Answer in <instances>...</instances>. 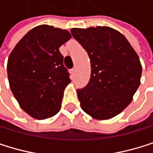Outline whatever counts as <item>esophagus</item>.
I'll use <instances>...</instances> for the list:
<instances>
[{
  "mask_svg": "<svg viewBox=\"0 0 153 153\" xmlns=\"http://www.w3.org/2000/svg\"><path fill=\"white\" fill-rule=\"evenodd\" d=\"M71 72L72 74H74V72H75V67H74V68H72V69L71 70Z\"/></svg>",
  "mask_w": 153,
  "mask_h": 153,
  "instance_id": "obj_1",
  "label": "esophagus"
}]
</instances>
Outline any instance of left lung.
<instances>
[{"instance_id":"8db88e82","label":"left lung","mask_w":153,"mask_h":153,"mask_svg":"<svg viewBox=\"0 0 153 153\" xmlns=\"http://www.w3.org/2000/svg\"><path fill=\"white\" fill-rule=\"evenodd\" d=\"M71 33L91 60L90 82L77 90L82 110L100 120L116 117L140 85L139 56L124 35L109 27L71 28Z\"/></svg>"}]
</instances>
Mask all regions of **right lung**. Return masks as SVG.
I'll list each match as a JSON object with an SVG mask.
<instances>
[{"instance_id":"right-lung-1","label":"right lung","mask_w":153,"mask_h":153,"mask_svg":"<svg viewBox=\"0 0 153 153\" xmlns=\"http://www.w3.org/2000/svg\"><path fill=\"white\" fill-rule=\"evenodd\" d=\"M71 38L65 29L41 25L28 31L10 53L7 73L20 108L36 119L56 115L71 82L59 47Z\"/></svg>"}]
</instances>
